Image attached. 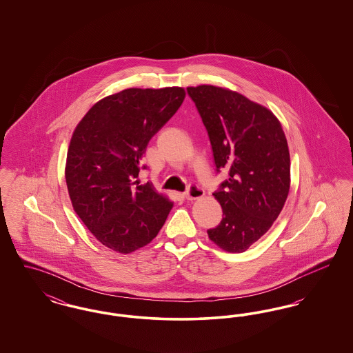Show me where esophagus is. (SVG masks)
I'll return each mask as SVG.
<instances>
[{"label": "esophagus", "mask_w": 353, "mask_h": 353, "mask_svg": "<svg viewBox=\"0 0 353 353\" xmlns=\"http://www.w3.org/2000/svg\"><path fill=\"white\" fill-rule=\"evenodd\" d=\"M184 194L186 200H190V201H192V200L201 199L205 193H203V190H202L200 186H197V185H189Z\"/></svg>", "instance_id": "1"}]
</instances>
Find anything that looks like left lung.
<instances>
[{
    "instance_id": "1",
    "label": "left lung",
    "mask_w": 353,
    "mask_h": 353,
    "mask_svg": "<svg viewBox=\"0 0 353 353\" xmlns=\"http://www.w3.org/2000/svg\"><path fill=\"white\" fill-rule=\"evenodd\" d=\"M186 91L208 131L217 173L229 174L213 193L223 219L208 235L226 252H246L278 219L288 196L285 132L271 111L238 92L208 84Z\"/></svg>"
}]
</instances>
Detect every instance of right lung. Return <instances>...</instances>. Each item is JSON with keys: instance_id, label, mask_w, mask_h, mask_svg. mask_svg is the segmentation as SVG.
<instances>
[{"instance_id": "add662e5", "label": "right lung", "mask_w": 353, "mask_h": 353, "mask_svg": "<svg viewBox=\"0 0 353 353\" xmlns=\"http://www.w3.org/2000/svg\"><path fill=\"white\" fill-rule=\"evenodd\" d=\"M184 88H127L91 107L77 125L68 152L66 184L74 210L95 238L128 254L160 232L172 202L150 183L143 157L153 134L172 118Z\"/></svg>"}]
</instances>
